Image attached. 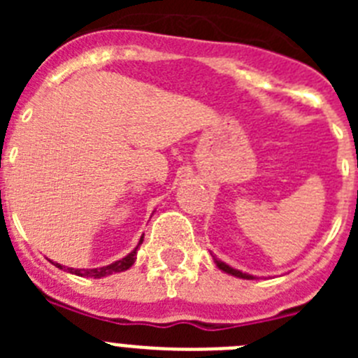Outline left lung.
I'll return each instance as SVG.
<instances>
[{"mask_svg": "<svg viewBox=\"0 0 358 358\" xmlns=\"http://www.w3.org/2000/svg\"><path fill=\"white\" fill-rule=\"evenodd\" d=\"M213 262L217 264V267L220 268V271H224L226 274H231V276L242 278V280H256V276H251V274H248V273H242V271H238V268H233L231 265H227V264H224V262L217 260L215 256H213Z\"/></svg>", "mask_w": 358, "mask_h": 358, "instance_id": "1", "label": "left lung"}]
</instances>
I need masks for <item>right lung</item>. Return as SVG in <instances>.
I'll list each match as a JSON object with an SVG mask.
<instances>
[{"label": "right lung", "instance_id": "obj_1", "mask_svg": "<svg viewBox=\"0 0 358 358\" xmlns=\"http://www.w3.org/2000/svg\"><path fill=\"white\" fill-rule=\"evenodd\" d=\"M141 242H143V236L140 238V242H138V245H136L134 249H132L131 252H129L125 258H122V260H116L113 262V264L109 265H103V267H96V268H73V267H64V265L61 264H55V262H52L55 267L59 268H66L68 273L71 274H77V276H87V278H106V276H110V274L115 273H123V271H127L129 267H132V264L136 262V252H138V248L141 245Z\"/></svg>", "mask_w": 358, "mask_h": 358}]
</instances>
